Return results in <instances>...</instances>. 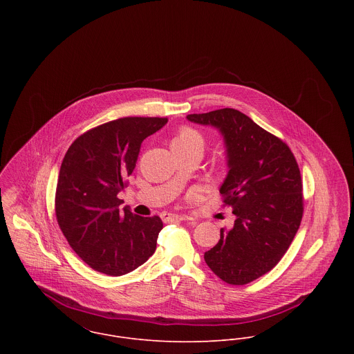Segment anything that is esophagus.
<instances>
[{"label":"esophagus","mask_w":354,"mask_h":354,"mask_svg":"<svg viewBox=\"0 0 354 354\" xmlns=\"http://www.w3.org/2000/svg\"><path fill=\"white\" fill-rule=\"evenodd\" d=\"M160 216H162L163 222H183V221H188V216L177 215V214H169V212H163Z\"/></svg>","instance_id":"1"}]
</instances>
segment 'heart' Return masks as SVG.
<instances>
[{
    "label": "heart",
    "instance_id": "1",
    "mask_svg": "<svg viewBox=\"0 0 354 354\" xmlns=\"http://www.w3.org/2000/svg\"><path fill=\"white\" fill-rule=\"evenodd\" d=\"M171 143H198L202 147L204 146L202 135L192 128H183Z\"/></svg>",
    "mask_w": 354,
    "mask_h": 354
}]
</instances>
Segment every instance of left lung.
Wrapping results in <instances>:
<instances>
[{
  "label": "left lung",
  "instance_id": "1",
  "mask_svg": "<svg viewBox=\"0 0 354 354\" xmlns=\"http://www.w3.org/2000/svg\"><path fill=\"white\" fill-rule=\"evenodd\" d=\"M223 136L227 176L219 188L232 207V229L204 253L207 266L230 285H245L272 270L290 247L303 218V183L286 143L236 109L189 114Z\"/></svg>",
  "mask_w": 354,
  "mask_h": 354
}]
</instances>
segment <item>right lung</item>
Returning <instances> with one entry per match:
<instances>
[{"instance_id":"right-lung-1","label":"right lung","mask_w":354,"mask_h":354,"mask_svg":"<svg viewBox=\"0 0 354 354\" xmlns=\"http://www.w3.org/2000/svg\"><path fill=\"white\" fill-rule=\"evenodd\" d=\"M167 118L124 117L79 136L65 153L55 189V216L71 248L93 270L128 274L156 250L159 216H140L117 198L127 187L146 138Z\"/></svg>"}]
</instances>
